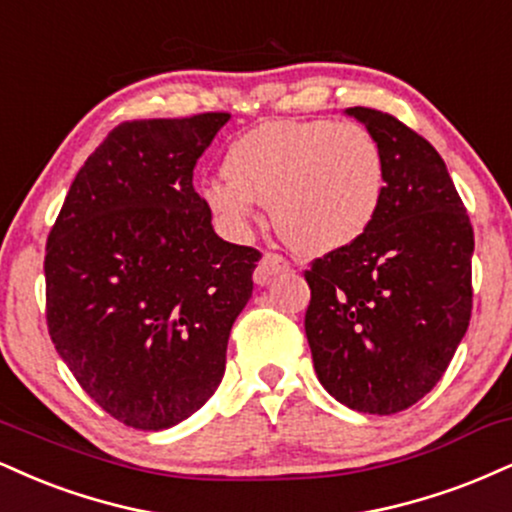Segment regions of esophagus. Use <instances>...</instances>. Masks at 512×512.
Listing matches in <instances>:
<instances>
[{
  "label": "esophagus",
  "instance_id": "34e87169",
  "mask_svg": "<svg viewBox=\"0 0 512 512\" xmlns=\"http://www.w3.org/2000/svg\"><path fill=\"white\" fill-rule=\"evenodd\" d=\"M288 269H291V264L283 260L281 255H276V252H264L262 262L257 264V269H255V274H252V279H255L257 286H267V283L272 281L274 276L288 272Z\"/></svg>",
  "mask_w": 512,
  "mask_h": 512
}]
</instances>
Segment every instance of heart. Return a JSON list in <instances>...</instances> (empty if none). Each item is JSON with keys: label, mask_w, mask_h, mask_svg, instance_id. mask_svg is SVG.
I'll return each mask as SVG.
<instances>
[{"label": "heart", "mask_w": 512, "mask_h": 512, "mask_svg": "<svg viewBox=\"0 0 512 512\" xmlns=\"http://www.w3.org/2000/svg\"><path fill=\"white\" fill-rule=\"evenodd\" d=\"M226 176L200 200L233 233H248L262 202L298 252L329 255L353 245L377 219L386 190L384 152L357 123L267 121L233 140Z\"/></svg>", "instance_id": "obj_1"}]
</instances>
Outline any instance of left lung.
<instances>
[{
    "label": "left lung",
    "mask_w": 512,
    "mask_h": 512,
    "mask_svg": "<svg viewBox=\"0 0 512 512\" xmlns=\"http://www.w3.org/2000/svg\"><path fill=\"white\" fill-rule=\"evenodd\" d=\"M384 152L374 224L312 262L305 334L326 391L393 415L439 384L472 312L474 233L439 152L396 116L350 107Z\"/></svg>",
    "instance_id": "8db88e82"
}]
</instances>
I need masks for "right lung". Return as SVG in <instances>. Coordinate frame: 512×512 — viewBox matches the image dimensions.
I'll return each instance as SVG.
<instances>
[{
  "label": "right lung",
  "instance_id": "1",
  "mask_svg": "<svg viewBox=\"0 0 512 512\" xmlns=\"http://www.w3.org/2000/svg\"><path fill=\"white\" fill-rule=\"evenodd\" d=\"M229 114L126 121L80 166L47 238V326L83 391L159 432L217 391L260 252L221 240L193 169Z\"/></svg>",
  "mask_w": 512,
  "mask_h": 512
}]
</instances>
